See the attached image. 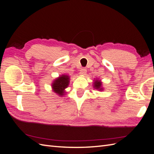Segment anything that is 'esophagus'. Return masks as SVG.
<instances>
[{"label": "esophagus", "instance_id": "34e87169", "mask_svg": "<svg viewBox=\"0 0 154 154\" xmlns=\"http://www.w3.org/2000/svg\"><path fill=\"white\" fill-rule=\"evenodd\" d=\"M86 73H87V70L85 69H82L80 70V75H83V76H84V75L86 74Z\"/></svg>", "mask_w": 154, "mask_h": 154}]
</instances>
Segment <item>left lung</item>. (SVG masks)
Masks as SVG:
<instances>
[{
	"mask_svg": "<svg viewBox=\"0 0 154 154\" xmlns=\"http://www.w3.org/2000/svg\"><path fill=\"white\" fill-rule=\"evenodd\" d=\"M93 88H95V89L99 90V91H103L104 88H103V84H102V82H101L100 80L99 79H95L93 80Z\"/></svg>",
	"mask_w": 154,
	"mask_h": 154,
	"instance_id": "obj_1",
	"label": "left lung"
}]
</instances>
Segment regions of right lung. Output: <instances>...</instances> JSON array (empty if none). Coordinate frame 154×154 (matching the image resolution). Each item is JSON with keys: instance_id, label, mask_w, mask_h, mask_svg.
I'll return each mask as SVG.
<instances>
[{"instance_id": "right-lung-1", "label": "right lung", "mask_w": 154, "mask_h": 154, "mask_svg": "<svg viewBox=\"0 0 154 154\" xmlns=\"http://www.w3.org/2000/svg\"><path fill=\"white\" fill-rule=\"evenodd\" d=\"M70 83V76L68 75L63 74L55 78L51 84V88L53 91L59 97L65 95V89L68 87Z\"/></svg>"}]
</instances>
